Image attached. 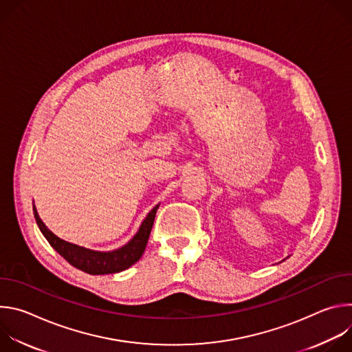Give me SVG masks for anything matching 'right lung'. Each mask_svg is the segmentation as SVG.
Returning a JSON list of instances; mask_svg holds the SVG:
<instances>
[{
	"mask_svg": "<svg viewBox=\"0 0 352 352\" xmlns=\"http://www.w3.org/2000/svg\"><path fill=\"white\" fill-rule=\"evenodd\" d=\"M159 206L160 205H156L152 210L148 212V214L142 221L138 232L132 236V239L128 243H125L118 249L110 250V252H100V250L87 249L58 238L41 221L34 205H33V213L41 234L45 236L48 243L52 245L69 265H72L74 267L85 273L100 276V274H114V273L124 272L142 258L148 241L150 231H152Z\"/></svg>",
	"mask_w": 352,
	"mask_h": 352,
	"instance_id": "obj_1",
	"label": "right lung"
}]
</instances>
